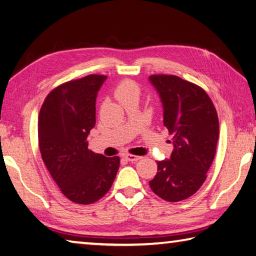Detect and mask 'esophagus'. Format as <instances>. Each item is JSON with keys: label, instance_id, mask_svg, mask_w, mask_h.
I'll return each mask as SVG.
<instances>
[{"label": "esophagus", "instance_id": "obj_1", "mask_svg": "<svg viewBox=\"0 0 256 256\" xmlns=\"http://www.w3.org/2000/svg\"><path fill=\"white\" fill-rule=\"evenodd\" d=\"M125 158L130 162H138L142 158V156H138V155H133V154H126L125 155Z\"/></svg>", "mask_w": 256, "mask_h": 256}]
</instances>
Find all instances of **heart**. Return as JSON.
I'll return each mask as SVG.
<instances>
[{"label": "heart", "mask_w": 256, "mask_h": 256, "mask_svg": "<svg viewBox=\"0 0 256 256\" xmlns=\"http://www.w3.org/2000/svg\"><path fill=\"white\" fill-rule=\"evenodd\" d=\"M114 96L123 105L130 101H138L141 96V86L134 80L125 78L122 80L114 88Z\"/></svg>", "instance_id": "heart-1"}]
</instances>
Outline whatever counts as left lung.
<instances>
[{
  "instance_id": "obj_1",
  "label": "left lung",
  "mask_w": 256,
  "mask_h": 256,
  "mask_svg": "<svg viewBox=\"0 0 256 256\" xmlns=\"http://www.w3.org/2000/svg\"><path fill=\"white\" fill-rule=\"evenodd\" d=\"M164 108V126L172 135L171 158L158 161V173L150 188L168 202L192 196L208 178L216 152L218 118L204 90L176 75L153 74Z\"/></svg>"
}]
</instances>
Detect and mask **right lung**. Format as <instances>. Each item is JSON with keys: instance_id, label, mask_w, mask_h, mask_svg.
<instances>
[{"instance_id": "add662e5", "label": "right lung", "mask_w": 256, "mask_h": 256, "mask_svg": "<svg viewBox=\"0 0 256 256\" xmlns=\"http://www.w3.org/2000/svg\"><path fill=\"white\" fill-rule=\"evenodd\" d=\"M106 75L90 74L53 88L40 110L38 148L45 166L64 196L92 204L108 192L120 158H106L88 148L95 125V100Z\"/></svg>"}]
</instances>
